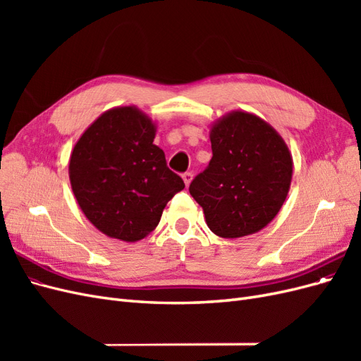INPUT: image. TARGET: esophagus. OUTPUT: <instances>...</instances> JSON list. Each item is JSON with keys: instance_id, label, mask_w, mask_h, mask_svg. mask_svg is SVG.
<instances>
[{"instance_id": "34e87169", "label": "esophagus", "mask_w": 361, "mask_h": 361, "mask_svg": "<svg viewBox=\"0 0 361 361\" xmlns=\"http://www.w3.org/2000/svg\"><path fill=\"white\" fill-rule=\"evenodd\" d=\"M182 179H183L185 185H187V187H190V183H191V180H192V173H190V171L183 173V174H182Z\"/></svg>"}]
</instances>
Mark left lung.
<instances>
[{
  "instance_id": "left-lung-1",
  "label": "left lung",
  "mask_w": 361,
  "mask_h": 361,
  "mask_svg": "<svg viewBox=\"0 0 361 361\" xmlns=\"http://www.w3.org/2000/svg\"><path fill=\"white\" fill-rule=\"evenodd\" d=\"M212 159L190 185L207 227L221 238L257 233L285 203L293 161L288 145L264 118L231 111L209 130Z\"/></svg>"
}]
</instances>
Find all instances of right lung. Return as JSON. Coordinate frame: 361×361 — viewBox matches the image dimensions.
Instances as JSON below:
<instances>
[{
    "label": "right lung",
    "instance_id": "1",
    "mask_svg": "<svg viewBox=\"0 0 361 361\" xmlns=\"http://www.w3.org/2000/svg\"><path fill=\"white\" fill-rule=\"evenodd\" d=\"M157 123L134 105L102 113L76 141L69 179L76 202L97 231L137 243L158 226L185 183L154 145Z\"/></svg>",
    "mask_w": 361,
    "mask_h": 361
}]
</instances>
